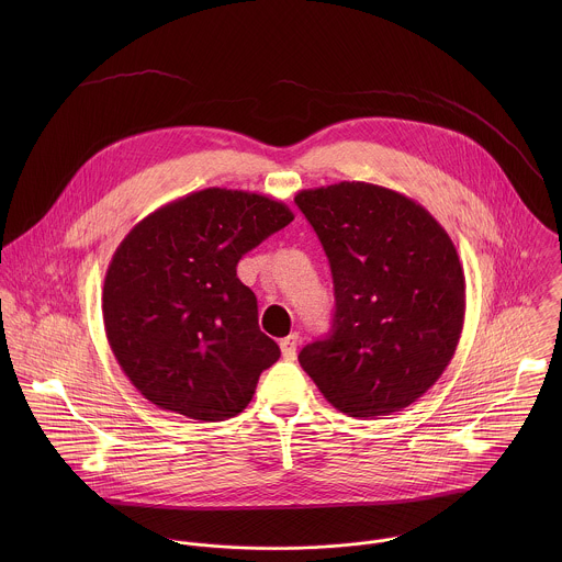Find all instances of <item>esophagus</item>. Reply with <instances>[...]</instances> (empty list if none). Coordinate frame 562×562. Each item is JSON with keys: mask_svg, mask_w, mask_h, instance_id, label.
I'll return each mask as SVG.
<instances>
[{"mask_svg": "<svg viewBox=\"0 0 562 562\" xmlns=\"http://www.w3.org/2000/svg\"><path fill=\"white\" fill-rule=\"evenodd\" d=\"M281 355L283 359L288 361H294L296 359V346H299V335H288L285 339H281Z\"/></svg>", "mask_w": 562, "mask_h": 562, "instance_id": "1", "label": "esophagus"}]
</instances>
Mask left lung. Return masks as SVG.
Returning a JSON list of instances; mask_svg holds the SVG:
<instances>
[{
    "label": "left lung",
    "mask_w": 562,
    "mask_h": 562,
    "mask_svg": "<svg viewBox=\"0 0 562 562\" xmlns=\"http://www.w3.org/2000/svg\"><path fill=\"white\" fill-rule=\"evenodd\" d=\"M296 205L330 263L328 337L299 361L350 417L392 415L424 396L454 357L465 274L446 229L396 190L339 181L301 190Z\"/></svg>",
    "instance_id": "left-lung-1"
}]
</instances>
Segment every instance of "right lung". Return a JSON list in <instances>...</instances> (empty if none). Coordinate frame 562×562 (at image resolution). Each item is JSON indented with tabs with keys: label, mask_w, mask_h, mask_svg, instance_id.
<instances>
[{
	"label": "right lung",
	"mask_w": 562,
	"mask_h": 562,
	"mask_svg": "<svg viewBox=\"0 0 562 562\" xmlns=\"http://www.w3.org/2000/svg\"><path fill=\"white\" fill-rule=\"evenodd\" d=\"M294 221L270 196L205 188L143 218L103 281L110 348L132 385L190 419L236 417L281 350L259 330L257 299L236 266Z\"/></svg>",
	"instance_id": "right-lung-1"
}]
</instances>
